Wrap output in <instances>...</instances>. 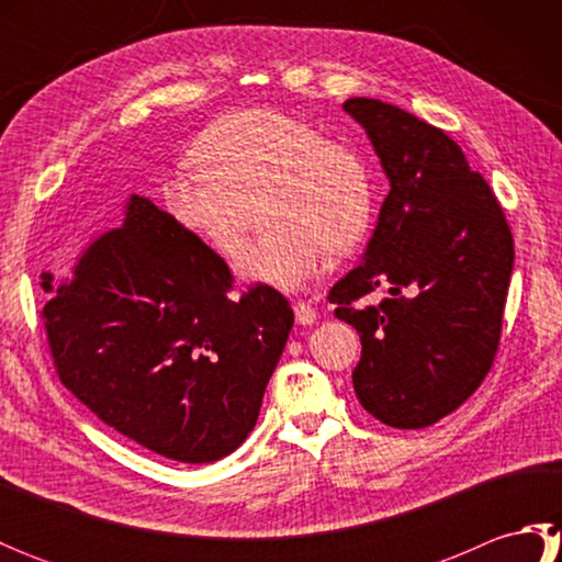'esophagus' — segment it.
I'll use <instances>...</instances> for the list:
<instances>
[{
    "label": "esophagus",
    "mask_w": 562,
    "mask_h": 562,
    "mask_svg": "<svg viewBox=\"0 0 562 562\" xmlns=\"http://www.w3.org/2000/svg\"><path fill=\"white\" fill-rule=\"evenodd\" d=\"M294 316H296V324L312 326L318 314H316V308L308 304V302H294Z\"/></svg>",
    "instance_id": "1"
}]
</instances>
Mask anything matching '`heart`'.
<instances>
[{
	"label": "heart",
	"mask_w": 562,
	"mask_h": 562,
	"mask_svg": "<svg viewBox=\"0 0 562 562\" xmlns=\"http://www.w3.org/2000/svg\"><path fill=\"white\" fill-rule=\"evenodd\" d=\"M195 166L164 186L171 217L220 256H234L260 202L268 226L236 258L246 282L296 292L314 282L326 254L342 256L367 236L372 178L360 154L314 125L272 109L220 117L190 151Z\"/></svg>",
	"instance_id": "b5f03b06"
}]
</instances>
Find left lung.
I'll return each instance as SVG.
<instances>
[{
	"instance_id": "left-lung-1",
	"label": "left lung",
	"mask_w": 562,
	"mask_h": 562,
	"mask_svg": "<svg viewBox=\"0 0 562 562\" xmlns=\"http://www.w3.org/2000/svg\"><path fill=\"white\" fill-rule=\"evenodd\" d=\"M342 109L364 127L391 190L362 262L330 296L362 340L352 372L362 408L389 427L420 429L491 372L515 241L491 186L439 127L376 99ZM379 289L386 301L356 306Z\"/></svg>"
}]
</instances>
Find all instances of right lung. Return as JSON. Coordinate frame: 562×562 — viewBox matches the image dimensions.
Segmentation results:
<instances>
[{
    "instance_id": "1",
    "label": "right lung",
    "mask_w": 562,
    "mask_h": 562,
    "mask_svg": "<svg viewBox=\"0 0 562 562\" xmlns=\"http://www.w3.org/2000/svg\"><path fill=\"white\" fill-rule=\"evenodd\" d=\"M43 324L59 381L105 425L154 453L210 463L244 445L294 326L284 296H229L232 270L149 198L101 234Z\"/></svg>"
}]
</instances>
